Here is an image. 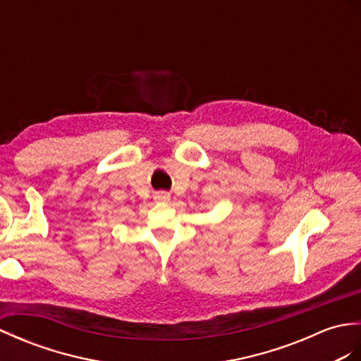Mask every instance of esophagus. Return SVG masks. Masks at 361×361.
<instances>
[{
	"instance_id": "1",
	"label": "esophagus",
	"mask_w": 361,
	"mask_h": 361,
	"mask_svg": "<svg viewBox=\"0 0 361 361\" xmlns=\"http://www.w3.org/2000/svg\"><path fill=\"white\" fill-rule=\"evenodd\" d=\"M154 199L157 202H166L170 201V193H166V191H159V193L154 195Z\"/></svg>"
}]
</instances>
